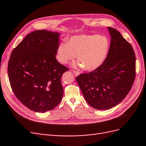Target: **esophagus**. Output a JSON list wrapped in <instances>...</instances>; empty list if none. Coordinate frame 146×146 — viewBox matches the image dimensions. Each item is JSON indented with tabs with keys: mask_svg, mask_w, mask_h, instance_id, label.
Instances as JSON below:
<instances>
[{
	"mask_svg": "<svg viewBox=\"0 0 146 146\" xmlns=\"http://www.w3.org/2000/svg\"><path fill=\"white\" fill-rule=\"evenodd\" d=\"M73 73L74 74L75 76H79L80 74V73L78 72H76V71H74V70H72Z\"/></svg>",
	"mask_w": 146,
	"mask_h": 146,
	"instance_id": "1",
	"label": "esophagus"
}]
</instances>
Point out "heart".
Wrapping results in <instances>:
<instances>
[{"mask_svg": "<svg viewBox=\"0 0 146 146\" xmlns=\"http://www.w3.org/2000/svg\"><path fill=\"white\" fill-rule=\"evenodd\" d=\"M109 46V40L104 35H75L69 38L66 43L60 44L56 49V58L61 64H64L73 60L76 55L78 61L73 64V66L92 71L103 64Z\"/></svg>", "mask_w": 146, "mask_h": 146, "instance_id": "obj_1", "label": "heart"}]
</instances>
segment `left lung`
I'll return each instance as SVG.
<instances>
[{
  "label": "left lung",
  "mask_w": 146,
  "mask_h": 146,
  "mask_svg": "<svg viewBox=\"0 0 146 146\" xmlns=\"http://www.w3.org/2000/svg\"><path fill=\"white\" fill-rule=\"evenodd\" d=\"M107 30L111 41L106 60L94 71L76 78L87 103L101 110L110 109L121 102L135 76V56L131 44L116 29L108 27Z\"/></svg>",
  "instance_id": "left-lung-1"
}]
</instances>
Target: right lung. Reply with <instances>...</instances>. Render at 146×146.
Instances as JSON below:
<instances>
[{"mask_svg":"<svg viewBox=\"0 0 146 146\" xmlns=\"http://www.w3.org/2000/svg\"><path fill=\"white\" fill-rule=\"evenodd\" d=\"M59 32L36 30L12 50L8 74L12 91L27 108L45 113L57 106L64 90L61 79L68 69L56 59Z\"/></svg>","mask_w":146,"mask_h":146,"instance_id":"1","label":"right lung"}]
</instances>
